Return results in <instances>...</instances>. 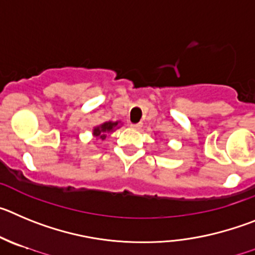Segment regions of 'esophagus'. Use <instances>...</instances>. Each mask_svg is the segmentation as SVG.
Segmentation results:
<instances>
[{
  "label": "esophagus",
  "instance_id": "34e87169",
  "mask_svg": "<svg viewBox=\"0 0 255 255\" xmlns=\"http://www.w3.org/2000/svg\"><path fill=\"white\" fill-rule=\"evenodd\" d=\"M130 127L134 128V129H141L142 123H130Z\"/></svg>",
  "mask_w": 255,
  "mask_h": 255
}]
</instances>
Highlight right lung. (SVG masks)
<instances>
[{"mask_svg": "<svg viewBox=\"0 0 255 255\" xmlns=\"http://www.w3.org/2000/svg\"><path fill=\"white\" fill-rule=\"evenodd\" d=\"M121 126H122L121 121H117V122L108 121V122H104V123H102V125L96 126V127L93 128V137L104 141V139L107 138L108 133L114 132V130L118 129Z\"/></svg>", "mask_w": 255, "mask_h": 255, "instance_id": "1", "label": "right lung"}]
</instances>
